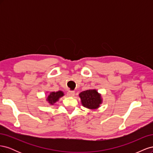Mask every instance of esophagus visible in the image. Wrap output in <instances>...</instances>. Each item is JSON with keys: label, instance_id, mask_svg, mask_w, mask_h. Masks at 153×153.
Instances as JSON below:
<instances>
[{"label": "esophagus", "instance_id": "obj_1", "mask_svg": "<svg viewBox=\"0 0 153 153\" xmlns=\"http://www.w3.org/2000/svg\"><path fill=\"white\" fill-rule=\"evenodd\" d=\"M75 91H69L67 92V95L68 96H71V97L75 96Z\"/></svg>", "mask_w": 153, "mask_h": 153}]
</instances>
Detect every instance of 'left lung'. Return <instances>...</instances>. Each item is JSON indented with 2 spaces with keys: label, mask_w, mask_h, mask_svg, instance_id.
<instances>
[{
  "label": "left lung",
  "mask_w": 153,
  "mask_h": 153,
  "mask_svg": "<svg viewBox=\"0 0 153 153\" xmlns=\"http://www.w3.org/2000/svg\"><path fill=\"white\" fill-rule=\"evenodd\" d=\"M82 105L89 109H97L102 103L101 94L96 89L84 91L79 94Z\"/></svg>",
  "instance_id": "left-lung-1"
}]
</instances>
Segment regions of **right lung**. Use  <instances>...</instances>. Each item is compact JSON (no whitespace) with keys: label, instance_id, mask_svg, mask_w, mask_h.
<instances>
[{"label":"right lung","instance_id":"1","mask_svg":"<svg viewBox=\"0 0 153 153\" xmlns=\"http://www.w3.org/2000/svg\"><path fill=\"white\" fill-rule=\"evenodd\" d=\"M64 95V92L61 91H59L57 92H51L47 97V101L48 103L52 105L55 103H56L59 98H61Z\"/></svg>","mask_w":153,"mask_h":153}]
</instances>
